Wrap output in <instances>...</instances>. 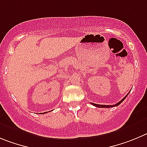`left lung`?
<instances>
[{
  "label": "left lung",
  "instance_id": "8db88e82",
  "mask_svg": "<svg viewBox=\"0 0 147 147\" xmlns=\"http://www.w3.org/2000/svg\"><path fill=\"white\" fill-rule=\"evenodd\" d=\"M128 94H129V93H128ZM128 94H127L126 95V96H125V97H124V98L122 99V100H120V101L119 102L116 103V105H98V104H95V103H92V105H94V106L98 107V108H112V107L118 106L119 105H120V104H121V103L122 102L124 101V100H125V99L126 98L127 96V95H128Z\"/></svg>",
  "mask_w": 147,
  "mask_h": 147
}]
</instances>
